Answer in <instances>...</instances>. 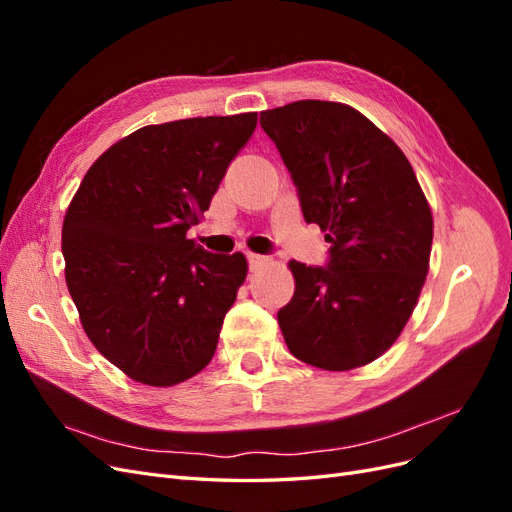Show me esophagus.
<instances>
[{"instance_id":"esophagus-1","label":"esophagus","mask_w":512,"mask_h":512,"mask_svg":"<svg viewBox=\"0 0 512 512\" xmlns=\"http://www.w3.org/2000/svg\"><path fill=\"white\" fill-rule=\"evenodd\" d=\"M247 262H250V271H258L262 265H267L269 258L262 256V254L250 252V254H247Z\"/></svg>"}]
</instances>
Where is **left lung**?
<instances>
[{"mask_svg":"<svg viewBox=\"0 0 512 512\" xmlns=\"http://www.w3.org/2000/svg\"><path fill=\"white\" fill-rule=\"evenodd\" d=\"M297 188L327 230L324 267L290 262L294 297L277 312L288 350L329 371L367 365L406 327L429 269L433 220L408 158L352 106L299 100L260 113Z\"/></svg>","mask_w":512,"mask_h":512,"instance_id":"left-lung-1","label":"left lung"}]
</instances>
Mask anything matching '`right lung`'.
Instances as JSON below:
<instances>
[{"label":"right lung","mask_w":512,"mask_h":512,"mask_svg":"<svg viewBox=\"0 0 512 512\" xmlns=\"http://www.w3.org/2000/svg\"><path fill=\"white\" fill-rule=\"evenodd\" d=\"M256 113L145 126L104 151L66 211L61 252L83 329L102 356L149 386L205 369L245 280L241 252L188 239Z\"/></svg>","instance_id":"obj_1"}]
</instances>
